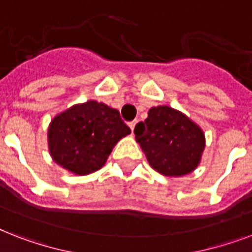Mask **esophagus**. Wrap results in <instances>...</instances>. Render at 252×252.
Returning <instances> with one entry per match:
<instances>
[{"label":"esophagus","mask_w":252,"mask_h":252,"mask_svg":"<svg viewBox=\"0 0 252 252\" xmlns=\"http://www.w3.org/2000/svg\"><path fill=\"white\" fill-rule=\"evenodd\" d=\"M136 124H137V122H136V120H134V122H130L129 124H128L130 129H132V132H133V130H134V126H136Z\"/></svg>","instance_id":"obj_1"}]
</instances>
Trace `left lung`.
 Listing matches in <instances>:
<instances>
[{"mask_svg": "<svg viewBox=\"0 0 252 252\" xmlns=\"http://www.w3.org/2000/svg\"><path fill=\"white\" fill-rule=\"evenodd\" d=\"M134 134L149 165L168 178L195 171L205 149L204 130L182 111L168 106L152 107Z\"/></svg>", "mask_w": 252, "mask_h": 252, "instance_id": "1", "label": "left lung"}]
</instances>
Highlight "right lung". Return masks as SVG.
Here are the masks:
<instances>
[{"label": "right lung", "mask_w": 252, "mask_h": 252, "mask_svg": "<svg viewBox=\"0 0 252 252\" xmlns=\"http://www.w3.org/2000/svg\"><path fill=\"white\" fill-rule=\"evenodd\" d=\"M129 133L116 108L96 100L77 103L49 123V154L66 171L89 175L104 166L115 145Z\"/></svg>", "instance_id": "right-lung-1"}]
</instances>
